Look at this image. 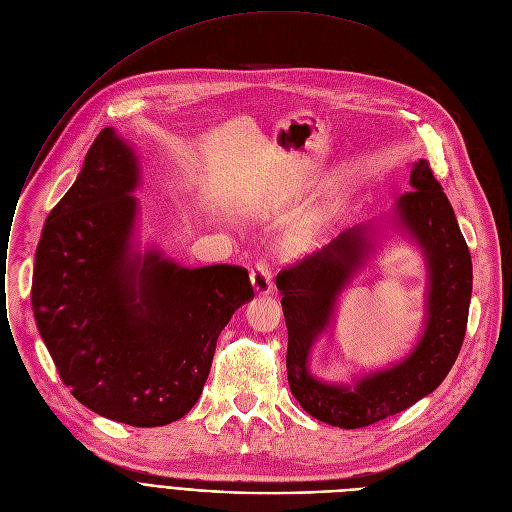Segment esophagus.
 <instances>
[{
    "mask_svg": "<svg viewBox=\"0 0 512 512\" xmlns=\"http://www.w3.org/2000/svg\"><path fill=\"white\" fill-rule=\"evenodd\" d=\"M250 281H252V287L258 295H268L272 291V274H270V268L266 262H256L252 272H250Z\"/></svg>",
    "mask_w": 512,
    "mask_h": 512,
    "instance_id": "34e87169",
    "label": "esophagus"
}]
</instances>
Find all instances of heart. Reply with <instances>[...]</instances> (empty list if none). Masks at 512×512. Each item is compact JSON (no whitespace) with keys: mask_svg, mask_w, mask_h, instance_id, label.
<instances>
[{"mask_svg":"<svg viewBox=\"0 0 512 512\" xmlns=\"http://www.w3.org/2000/svg\"><path fill=\"white\" fill-rule=\"evenodd\" d=\"M313 238H316V233H313V227H303L301 231L293 233L291 238H287L281 246V254L285 258H297L303 252H307L313 246Z\"/></svg>","mask_w":512,"mask_h":512,"instance_id":"b5f03b06","label":"heart"}]
</instances>
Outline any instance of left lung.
<instances>
[{"label":"left lung","instance_id":"1","mask_svg":"<svg viewBox=\"0 0 512 512\" xmlns=\"http://www.w3.org/2000/svg\"><path fill=\"white\" fill-rule=\"evenodd\" d=\"M410 184L414 190L398 199L396 219L422 248L428 295L424 332L404 361L352 385L320 381L307 369L311 346L330 326L338 295L373 252L371 225L342 231L316 254L277 274L289 330V387L301 408L326 424L363 428L410 408L443 383L461 350L474 279L469 248L426 160L412 164Z\"/></svg>","mask_w":512,"mask_h":512}]
</instances>
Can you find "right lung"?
Wrapping results in <instances>:
<instances>
[{"label":"right lung","instance_id":"add662e5","mask_svg":"<svg viewBox=\"0 0 512 512\" xmlns=\"http://www.w3.org/2000/svg\"><path fill=\"white\" fill-rule=\"evenodd\" d=\"M137 184L135 151L102 129L43 227L32 309L73 398L143 428L182 418L201 398L217 338L254 289L242 266L186 268L135 252Z\"/></svg>","mask_w":512,"mask_h":512}]
</instances>
